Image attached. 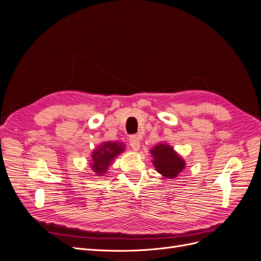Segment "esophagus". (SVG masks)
<instances>
[{
	"label": "esophagus",
	"mask_w": 261,
	"mask_h": 261,
	"mask_svg": "<svg viewBox=\"0 0 261 261\" xmlns=\"http://www.w3.org/2000/svg\"><path fill=\"white\" fill-rule=\"evenodd\" d=\"M129 145L134 151H138L140 149V140L138 137H132L129 140Z\"/></svg>",
	"instance_id": "34e87169"
}]
</instances>
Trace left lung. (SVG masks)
I'll use <instances>...</instances> for the list:
<instances>
[{
    "instance_id": "8db88e82",
    "label": "left lung",
    "mask_w": 261,
    "mask_h": 261,
    "mask_svg": "<svg viewBox=\"0 0 261 261\" xmlns=\"http://www.w3.org/2000/svg\"><path fill=\"white\" fill-rule=\"evenodd\" d=\"M150 153L152 155V163L156 172L165 178L177 177L186 167L185 160L169 144L160 143L155 145L150 150Z\"/></svg>"
}]
</instances>
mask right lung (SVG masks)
<instances>
[{
  "label": "right lung",
  "instance_id": "1",
  "mask_svg": "<svg viewBox=\"0 0 261 261\" xmlns=\"http://www.w3.org/2000/svg\"><path fill=\"white\" fill-rule=\"evenodd\" d=\"M125 151L124 143L120 141H105L91 152L90 168L96 176H103L113 163L115 158Z\"/></svg>",
  "mask_w": 261,
  "mask_h": 261
}]
</instances>
